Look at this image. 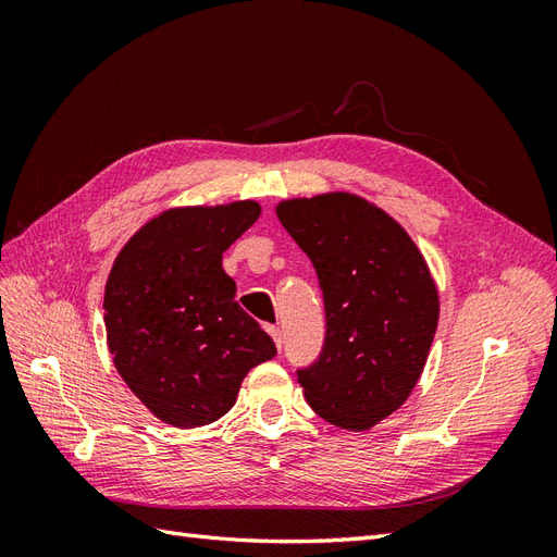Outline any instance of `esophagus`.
<instances>
[{"mask_svg":"<svg viewBox=\"0 0 557 557\" xmlns=\"http://www.w3.org/2000/svg\"><path fill=\"white\" fill-rule=\"evenodd\" d=\"M267 332H269V334H272V339H274L276 348L281 350V346H283V336H281V330H278L276 325H267Z\"/></svg>","mask_w":557,"mask_h":557,"instance_id":"1","label":"esophagus"}]
</instances>
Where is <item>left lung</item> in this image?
Instances as JSON below:
<instances>
[{"instance_id":"left-lung-1","label":"left lung","mask_w":557,"mask_h":557,"mask_svg":"<svg viewBox=\"0 0 557 557\" xmlns=\"http://www.w3.org/2000/svg\"><path fill=\"white\" fill-rule=\"evenodd\" d=\"M281 225L313 262L325 344L297 369L309 407L344 430H369L418 383L440 320L425 258L383 209L350 193L288 199Z\"/></svg>"}]
</instances>
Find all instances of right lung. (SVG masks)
I'll return each mask as SVG.
<instances>
[{
  "label": "right lung",
  "mask_w": 557,
  "mask_h": 557,
  "mask_svg": "<svg viewBox=\"0 0 557 557\" xmlns=\"http://www.w3.org/2000/svg\"><path fill=\"white\" fill-rule=\"evenodd\" d=\"M258 201L170 209L117 252L104 290L117 374L174 428L225 416L252 367L276 346L239 305L223 252L258 221Z\"/></svg>",
  "instance_id": "right-lung-1"
}]
</instances>
